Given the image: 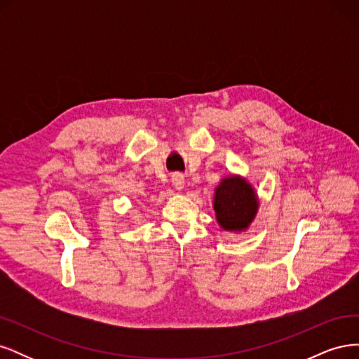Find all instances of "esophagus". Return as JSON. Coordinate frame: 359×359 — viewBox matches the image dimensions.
<instances>
[{"label": "esophagus", "mask_w": 359, "mask_h": 359, "mask_svg": "<svg viewBox=\"0 0 359 359\" xmlns=\"http://www.w3.org/2000/svg\"><path fill=\"white\" fill-rule=\"evenodd\" d=\"M172 184L178 191H181L184 189V184H186V181H184V177L181 175V173H175V175H172Z\"/></svg>", "instance_id": "esophagus-1"}]
</instances>
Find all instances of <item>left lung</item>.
<instances>
[{"instance_id": "obj_1", "label": "left lung", "mask_w": 359, "mask_h": 359, "mask_svg": "<svg viewBox=\"0 0 359 359\" xmlns=\"http://www.w3.org/2000/svg\"><path fill=\"white\" fill-rule=\"evenodd\" d=\"M215 220L226 232L240 233L248 229L259 210V198L244 177L222 178L214 191Z\"/></svg>"}]
</instances>
